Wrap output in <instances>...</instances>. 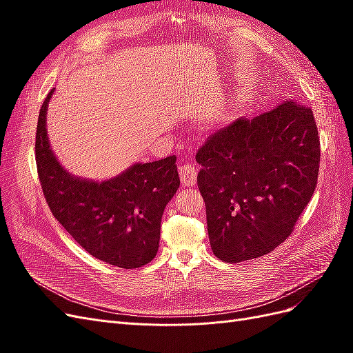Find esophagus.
<instances>
[{
	"instance_id": "34e87169",
	"label": "esophagus",
	"mask_w": 353,
	"mask_h": 353,
	"mask_svg": "<svg viewBox=\"0 0 353 353\" xmlns=\"http://www.w3.org/2000/svg\"><path fill=\"white\" fill-rule=\"evenodd\" d=\"M178 172H179V178L183 185H194L197 183V170L194 165L191 163L181 165Z\"/></svg>"
}]
</instances>
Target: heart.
I'll return each mask as SVG.
<instances>
[{
    "instance_id": "obj_1",
    "label": "heart",
    "mask_w": 353,
    "mask_h": 353,
    "mask_svg": "<svg viewBox=\"0 0 353 353\" xmlns=\"http://www.w3.org/2000/svg\"><path fill=\"white\" fill-rule=\"evenodd\" d=\"M219 121H221V116L218 112H210L206 114V125L209 128H215Z\"/></svg>"
}]
</instances>
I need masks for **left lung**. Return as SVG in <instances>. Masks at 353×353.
<instances>
[{"instance_id":"left-lung-1","label":"left lung","mask_w":353,"mask_h":353,"mask_svg":"<svg viewBox=\"0 0 353 353\" xmlns=\"http://www.w3.org/2000/svg\"><path fill=\"white\" fill-rule=\"evenodd\" d=\"M210 248L236 263L272 252L311 200L319 169L314 113L296 101L209 137L196 154Z\"/></svg>"}]
</instances>
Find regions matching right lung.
I'll return each mask as SVG.
<instances>
[{
    "mask_svg": "<svg viewBox=\"0 0 353 353\" xmlns=\"http://www.w3.org/2000/svg\"><path fill=\"white\" fill-rule=\"evenodd\" d=\"M39 110L35 159L44 197L54 218L94 258L132 270L152 262L159 249L160 221L179 187L176 157L134 163L110 179L72 175L51 150L47 110Z\"/></svg>",
    "mask_w": 353,
    "mask_h": 353,
    "instance_id": "right-lung-1",
    "label": "right lung"
}]
</instances>
